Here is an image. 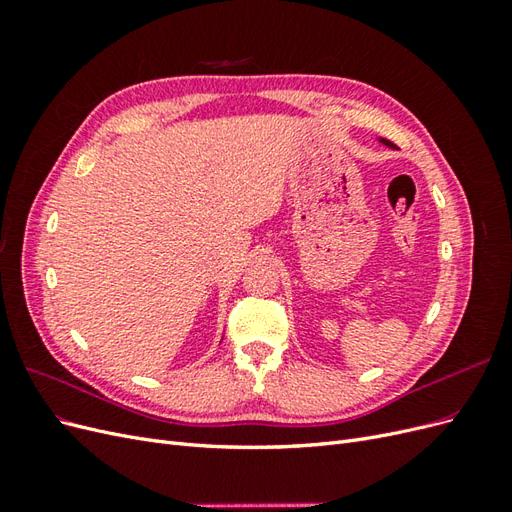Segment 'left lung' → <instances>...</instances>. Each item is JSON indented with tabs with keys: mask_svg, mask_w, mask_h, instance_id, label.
<instances>
[{
	"mask_svg": "<svg viewBox=\"0 0 512 512\" xmlns=\"http://www.w3.org/2000/svg\"><path fill=\"white\" fill-rule=\"evenodd\" d=\"M378 141H380V143H382V145H386V147H391V149H393V147H395V145H393V143H391V141H386V138H378Z\"/></svg>",
	"mask_w": 512,
	"mask_h": 512,
	"instance_id": "obj_1",
	"label": "left lung"
}]
</instances>
